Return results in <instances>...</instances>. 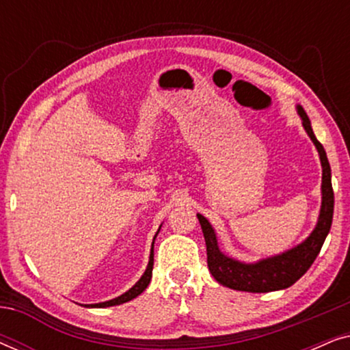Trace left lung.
<instances>
[{
	"mask_svg": "<svg viewBox=\"0 0 350 350\" xmlns=\"http://www.w3.org/2000/svg\"><path fill=\"white\" fill-rule=\"evenodd\" d=\"M303 127L310 140L317 148L320 164H322V205L317 218V224L312 232L298 245L279 255L262 258L255 262L239 261L219 250L217 232L204 215L198 213L200 228H202L205 245H207V265L215 280L228 288L250 293H267V291L285 290L303 277L317 255L320 253L325 239H327L333 221L334 194L332 186V169L322 143L314 135L312 126L308 114L301 105H296Z\"/></svg>",
	"mask_w": 350,
	"mask_h": 350,
	"instance_id": "obj_1",
	"label": "left lung"
}]
</instances>
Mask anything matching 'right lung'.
I'll return each mask as SVG.
<instances>
[{"mask_svg": "<svg viewBox=\"0 0 350 350\" xmlns=\"http://www.w3.org/2000/svg\"><path fill=\"white\" fill-rule=\"evenodd\" d=\"M161 226H162V224H161ZM161 226H159V229H157L156 236H157V234H159ZM156 236H154V239H152V245H151V252H150V261H148V266H146L145 272H143V275L140 277V280H138L137 284L133 285L131 290H127L126 293H122L121 296H118V298H113V299H109V301H103V303L83 304L84 308H109V306H118V304L127 303V301H131L133 298H137L138 295H142L143 291L146 290V286L150 285V282H151L152 265H154V241H156Z\"/></svg>", "mask_w": 350, "mask_h": 350, "instance_id": "obj_1", "label": "right lung"}]
</instances>
